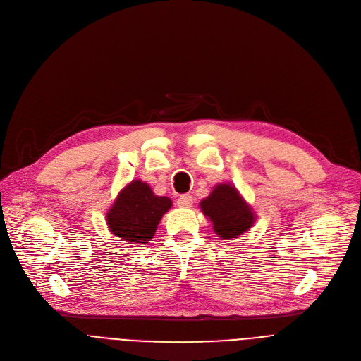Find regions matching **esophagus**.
Returning <instances> with one entry per match:
<instances>
[{
	"label": "esophagus",
	"mask_w": 361,
	"mask_h": 361,
	"mask_svg": "<svg viewBox=\"0 0 361 361\" xmlns=\"http://www.w3.org/2000/svg\"><path fill=\"white\" fill-rule=\"evenodd\" d=\"M177 206L178 207H191L192 206V197L190 194H183L177 199Z\"/></svg>",
	"instance_id": "1"
}]
</instances>
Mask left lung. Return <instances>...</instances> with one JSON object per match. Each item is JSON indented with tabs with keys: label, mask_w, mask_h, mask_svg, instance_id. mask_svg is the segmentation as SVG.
Returning <instances> with one entry per match:
<instances>
[{
	"label": "left lung",
	"mask_w": 361,
	"mask_h": 361,
	"mask_svg": "<svg viewBox=\"0 0 361 361\" xmlns=\"http://www.w3.org/2000/svg\"><path fill=\"white\" fill-rule=\"evenodd\" d=\"M203 213L213 221L217 236L233 239L253 224V213L231 184H219L202 203Z\"/></svg>",
	"instance_id": "8db88e82"
}]
</instances>
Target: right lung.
Segmentation results:
<instances>
[{
	"instance_id": "add662e5",
	"label": "right lung",
	"mask_w": 361,
	"mask_h": 361,
	"mask_svg": "<svg viewBox=\"0 0 361 361\" xmlns=\"http://www.w3.org/2000/svg\"><path fill=\"white\" fill-rule=\"evenodd\" d=\"M170 207L169 197H158L147 183L135 180L119 192L106 216L108 226L119 239L148 243L162 214Z\"/></svg>"
}]
</instances>
